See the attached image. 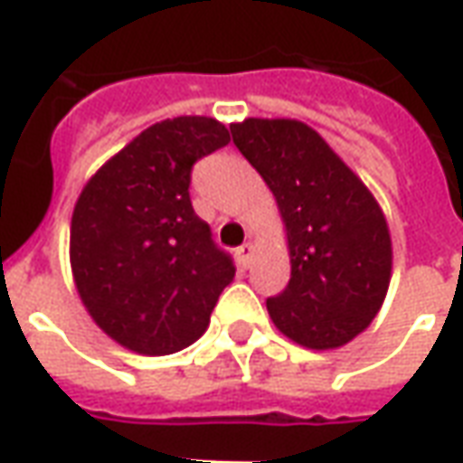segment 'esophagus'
I'll return each mask as SVG.
<instances>
[{
  "label": "esophagus",
  "mask_w": 463,
  "mask_h": 463,
  "mask_svg": "<svg viewBox=\"0 0 463 463\" xmlns=\"http://www.w3.org/2000/svg\"><path fill=\"white\" fill-rule=\"evenodd\" d=\"M252 252H255V245H252V242H242L241 248L235 250V255H238V262H241L242 268H248V265H250Z\"/></svg>",
  "instance_id": "esophagus-1"
}]
</instances>
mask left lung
Instances as JSON below:
<instances>
[{
  "label": "left lung",
  "instance_id": "1",
  "mask_svg": "<svg viewBox=\"0 0 463 463\" xmlns=\"http://www.w3.org/2000/svg\"><path fill=\"white\" fill-rule=\"evenodd\" d=\"M232 143L278 201L290 282L268 298L275 327L307 349H335L367 330L392 278V238L367 185L292 118H245Z\"/></svg>",
  "mask_w": 463,
  "mask_h": 463
}]
</instances>
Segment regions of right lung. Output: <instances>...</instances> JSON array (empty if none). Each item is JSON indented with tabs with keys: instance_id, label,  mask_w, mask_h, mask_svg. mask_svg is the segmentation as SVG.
<instances>
[{
	"instance_id": "right-lung-1",
	"label": "right lung",
	"mask_w": 463,
	"mask_h": 463,
	"mask_svg": "<svg viewBox=\"0 0 463 463\" xmlns=\"http://www.w3.org/2000/svg\"><path fill=\"white\" fill-rule=\"evenodd\" d=\"M208 116L153 123L86 183L71 215L76 290L101 330L138 354L201 337L235 275L191 203L193 163L228 146Z\"/></svg>"
}]
</instances>
